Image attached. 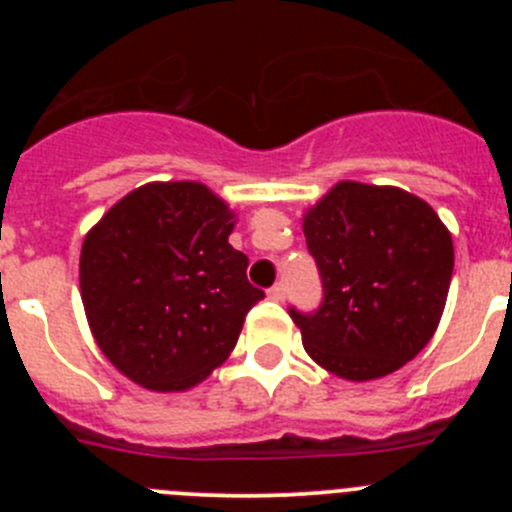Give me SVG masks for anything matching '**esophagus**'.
Here are the masks:
<instances>
[{"label": "esophagus", "mask_w": 512, "mask_h": 512, "mask_svg": "<svg viewBox=\"0 0 512 512\" xmlns=\"http://www.w3.org/2000/svg\"><path fill=\"white\" fill-rule=\"evenodd\" d=\"M267 297L275 299V302H282V299H285V285H282V282H277V285L267 292Z\"/></svg>", "instance_id": "34e87169"}]
</instances>
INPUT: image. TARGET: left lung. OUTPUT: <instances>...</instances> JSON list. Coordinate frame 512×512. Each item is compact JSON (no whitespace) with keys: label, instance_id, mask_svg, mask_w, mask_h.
Masks as SVG:
<instances>
[{"label":"left lung","instance_id":"8db88e82","mask_svg":"<svg viewBox=\"0 0 512 512\" xmlns=\"http://www.w3.org/2000/svg\"><path fill=\"white\" fill-rule=\"evenodd\" d=\"M322 275L317 312L289 309L307 354L347 381L401 369L431 342L453 275V240L426 200L342 180L304 213Z\"/></svg>","mask_w":512,"mask_h":512}]
</instances>
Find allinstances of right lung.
I'll list each match as a JSON object with an SVG mask.
<instances>
[{
	"instance_id": "right-lung-1",
	"label": "right lung",
	"mask_w": 512,
	"mask_h": 512,
	"mask_svg": "<svg viewBox=\"0 0 512 512\" xmlns=\"http://www.w3.org/2000/svg\"><path fill=\"white\" fill-rule=\"evenodd\" d=\"M235 213L195 180L146 183L81 245V302L98 349L151 391H185L235 349L265 292L227 242Z\"/></svg>"
}]
</instances>
